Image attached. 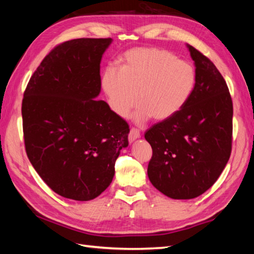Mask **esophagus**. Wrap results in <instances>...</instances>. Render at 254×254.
Instances as JSON below:
<instances>
[{
  "label": "esophagus",
  "mask_w": 254,
  "mask_h": 254,
  "mask_svg": "<svg viewBox=\"0 0 254 254\" xmlns=\"http://www.w3.org/2000/svg\"><path fill=\"white\" fill-rule=\"evenodd\" d=\"M141 137V133L135 127H132L130 130V133H128V141L130 142H134L135 139Z\"/></svg>",
  "instance_id": "34e87169"
}]
</instances>
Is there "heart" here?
Segmentation results:
<instances>
[{"label":"heart","mask_w":254,"mask_h":254,"mask_svg":"<svg viewBox=\"0 0 254 254\" xmlns=\"http://www.w3.org/2000/svg\"><path fill=\"white\" fill-rule=\"evenodd\" d=\"M121 68L109 64L101 73V88L111 110L126 118L139 104L134 120L166 121L177 116L196 87V69L174 53L156 47L134 48L121 58Z\"/></svg>","instance_id":"1"}]
</instances>
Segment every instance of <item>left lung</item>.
Returning a JSON list of instances; mask_svg holds the SVG:
<instances>
[{"mask_svg": "<svg viewBox=\"0 0 254 254\" xmlns=\"http://www.w3.org/2000/svg\"><path fill=\"white\" fill-rule=\"evenodd\" d=\"M197 80L190 101L169 120L145 133L153 149L147 175L175 199H190L212 187L228 163L233 142V100L222 74L192 46Z\"/></svg>", "mask_w": 254, "mask_h": 254, "instance_id": "8db88e82", "label": "left lung"}]
</instances>
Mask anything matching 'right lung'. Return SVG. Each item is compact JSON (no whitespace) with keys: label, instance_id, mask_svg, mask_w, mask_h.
<instances>
[{"label":"right lung","instance_id":"add662e5","mask_svg":"<svg viewBox=\"0 0 254 254\" xmlns=\"http://www.w3.org/2000/svg\"><path fill=\"white\" fill-rule=\"evenodd\" d=\"M111 38H79L52 49L29 79L21 104L25 148L51 190L89 201L110 186L128 124L96 100L100 61Z\"/></svg>","mask_w":254,"mask_h":254}]
</instances>
